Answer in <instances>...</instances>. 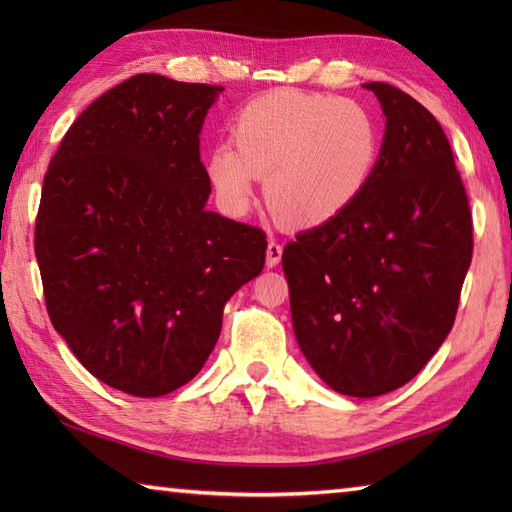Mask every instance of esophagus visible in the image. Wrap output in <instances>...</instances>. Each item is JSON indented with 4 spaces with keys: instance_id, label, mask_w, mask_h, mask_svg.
Wrapping results in <instances>:
<instances>
[{
    "instance_id": "1",
    "label": "esophagus",
    "mask_w": 512,
    "mask_h": 512,
    "mask_svg": "<svg viewBox=\"0 0 512 512\" xmlns=\"http://www.w3.org/2000/svg\"><path fill=\"white\" fill-rule=\"evenodd\" d=\"M281 253H284V248H281L279 242H275V239H270L268 242V248H266V266L273 268L281 262Z\"/></svg>"
}]
</instances>
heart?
I'll return each instance as SVG.
<instances>
[{
    "label": "heart",
    "instance_id": "obj_1",
    "mask_svg": "<svg viewBox=\"0 0 512 512\" xmlns=\"http://www.w3.org/2000/svg\"><path fill=\"white\" fill-rule=\"evenodd\" d=\"M231 143L206 158L228 213H246L255 176H266V204L281 222L319 226L350 211L372 184L383 125L367 105L343 96L275 90L235 114Z\"/></svg>",
    "mask_w": 512,
    "mask_h": 512
}]
</instances>
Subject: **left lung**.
<instances>
[{"label":"left lung","instance_id":"8db88e82","mask_svg":"<svg viewBox=\"0 0 512 512\" xmlns=\"http://www.w3.org/2000/svg\"><path fill=\"white\" fill-rule=\"evenodd\" d=\"M365 88L385 114L376 176L281 257L303 356L354 398L402 387L438 352L473 257L469 198L436 116L389 83Z\"/></svg>","mask_w":512,"mask_h":512}]
</instances>
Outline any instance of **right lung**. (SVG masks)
Here are the masks:
<instances>
[{
  "label": "right lung",
  "instance_id": "obj_1",
  "mask_svg": "<svg viewBox=\"0 0 512 512\" xmlns=\"http://www.w3.org/2000/svg\"><path fill=\"white\" fill-rule=\"evenodd\" d=\"M224 88L136 74L76 118L43 178L35 255L50 321L92 376L156 398L187 385L262 228L206 211V112Z\"/></svg>",
  "mask_w": 512,
  "mask_h": 512
}]
</instances>
